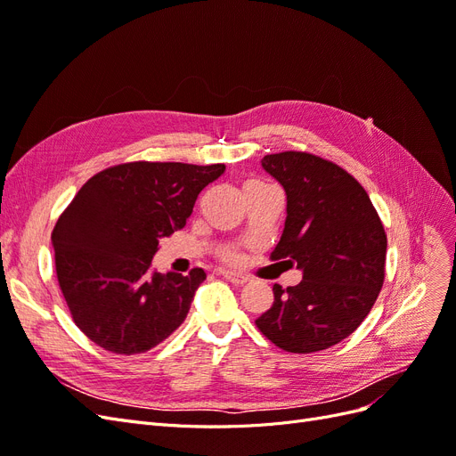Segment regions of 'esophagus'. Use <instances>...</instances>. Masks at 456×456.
Returning <instances> with one entry per match:
<instances>
[{
  "mask_svg": "<svg viewBox=\"0 0 456 456\" xmlns=\"http://www.w3.org/2000/svg\"><path fill=\"white\" fill-rule=\"evenodd\" d=\"M218 273L223 275L224 280H228V281H232V283H238V285H241V283H245L247 280H249V278H247V275H243V273H240V272L228 270V268H220Z\"/></svg>",
  "mask_w": 456,
  "mask_h": 456,
  "instance_id": "obj_1",
  "label": "esophagus"
}]
</instances>
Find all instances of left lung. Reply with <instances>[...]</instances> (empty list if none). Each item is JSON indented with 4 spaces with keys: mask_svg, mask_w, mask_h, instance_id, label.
Listing matches in <instances>:
<instances>
[{
    "mask_svg": "<svg viewBox=\"0 0 456 456\" xmlns=\"http://www.w3.org/2000/svg\"><path fill=\"white\" fill-rule=\"evenodd\" d=\"M287 196V218L273 260L302 281L273 285L260 333L293 354L320 352L350 337L382 289L386 233L367 191L338 165L306 151L262 158Z\"/></svg>",
    "mask_w": 456,
    "mask_h": 456,
    "instance_id": "obj_1",
    "label": "left lung"
}]
</instances>
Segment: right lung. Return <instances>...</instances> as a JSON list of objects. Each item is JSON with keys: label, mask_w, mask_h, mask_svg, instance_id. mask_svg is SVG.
<instances>
[{"label": "right lung", "mask_w": 456, "mask_h": 456, "mask_svg": "<svg viewBox=\"0 0 456 456\" xmlns=\"http://www.w3.org/2000/svg\"><path fill=\"white\" fill-rule=\"evenodd\" d=\"M223 163H123L81 186L53 230L54 266L76 325L101 348L141 354L186 320L201 268L151 273L159 240L186 226Z\"/></svg>", "instance_id": "obj_1"}]
</instances>
